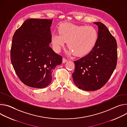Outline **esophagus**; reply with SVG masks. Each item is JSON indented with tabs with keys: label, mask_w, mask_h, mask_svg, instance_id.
Instances as JSON below:
<instances>
[{
	"label": "esophagus",
	"mask_w": 127,
	"mask_h": 127,
	"mask_svg": "<svg viewBox=\"0 0 127 127\" xmlns=\"http://www.w3.org/2000/svg\"><path fill=\"white\" fill-rule=\"evenodd\" d=\"M67 61V60L66 59H65V58H63V63H66Z\"/></svg>",
	"instance_id": "34e87169"
}]
</instances>
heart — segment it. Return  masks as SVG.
I'll list each match as a JSON object with an SVG mask.
<instances>
[{"label": "heart", "instance_id": "1", "mask_svg": "<svg viewBox=\"0 0 127 127\" xmlns=\"http://www.w3.org/2000/svg\"><path fill=\"white\" fill-rule=\"evenodd\" d=\"M58 30L59 34H53L51 37V43L56 52H60L67 42V46L69 48L68 55L75 54L82 56L89 53L98 42V31L92 26L65 23L60 26Z\"/></svg>", "mask_w": 127, "mask_h": 127}]
</instances>
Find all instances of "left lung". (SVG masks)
I'll return each instance as SVG.
<instances>
[{
    "mask_svg": "<svg viewBox=\"0 0 127 127\" xmlns=\"http://www.w3.org/2000/svg\"><path fill=\"white\" fill-rule=\"evenodd\" d=\"M98 28V40L87 55L74 61L72 74L78 88L95 91L102 87L113 73L117 63V44L115 37L101 22L94 23Z\"/></svg>",
    "mask_w": 127,
    "mask_h": 127,
    "instance_id": "obj_1",
    "label": "left lung"
}]
</instances>
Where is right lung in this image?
<instances>
[{"mask_svg": "<svg viewBox=\"0 0 127 127\" xmlns=\"http://www.w3.org/2000/svg\"><path fill=\"white\" fill-rule=\"evenodd\" d=\"M52 22V20H27L13 36L11 62L20 80L28 86H47L54 69L62 63V56L49 46Z\"/></svg>", "mask_w": 127, "mask_h": 127, "instance_id": "obj_1", "label": "right lung"}]
</instances>
